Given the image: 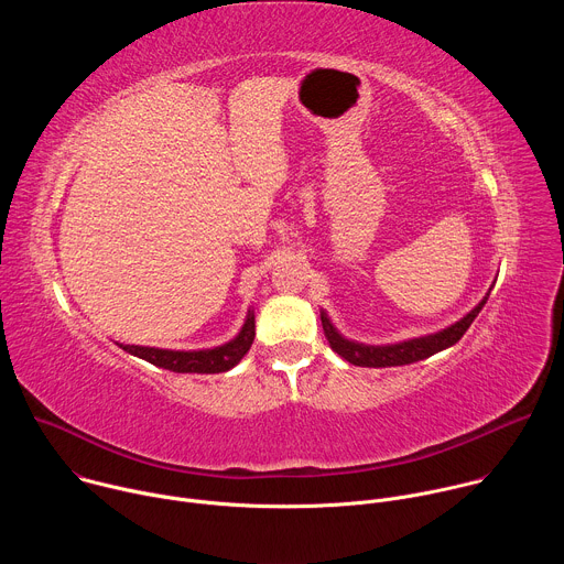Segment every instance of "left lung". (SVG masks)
<instances>
[{
  "instance_id": "1",
  "label": "left lung",
  "mask_w": 564,
  "mask_h": 564,
  "mask_svg": "<svg viewBox=\"0 0 564 564\" xmlns=\"http://www.w3.org/2000/svg\"><path fill=\"white\" fill-rule=\"evenodd\" d=\"M487 299H489V294L481 299L464 318H459L455 326H451V328H446L437 335L411 339V341L394 344V346H364V344L348 341L335 330V326L330 324V318L326 316V312H321V326H324V333H326V339H328L330 348L337 355H341L346 361H350L352 366H361V368L406 366V364H415V361H422L426 357H433L435 352L457 344L464 337V333L468 330V326L475 321V316L479 314V310L485 307Z\"/></svg>"
}]
</instances>
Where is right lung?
I'll return each mask as SVG.
<instances>
[{
  "mask_svg": "<svg viewBox=\"0 0 564 564\" xmlns=\"http://www.w3.org/2000/svg\"><path fill=\"white\" fill-rule=\"evenodd\" d=\"M254 341V314H248V321L243 330L238 333L236 339H231L225 346L212 348V350H160V348H147V346H124L120 344L122 350L129 355H135L158 368H167L172 372H200V375H214V372H225L234 368L240 359L246 357Z\"/></svg>",
  "mask_w": 564,
  "mask_h": 564,
  "instance_id": "right-lung-1",
  "label": "right lung"
}]
</instances>
